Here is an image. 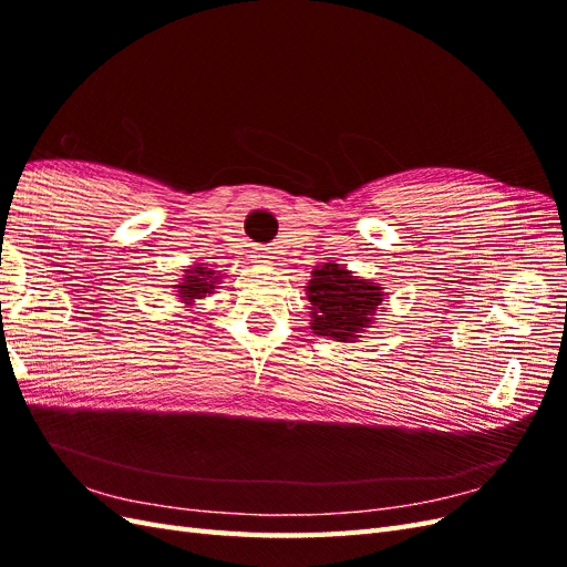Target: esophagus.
<instances>
[{"instance_id":"34e87169","label":"esophagus","mask_w":567,"mask_h":567,"mask_svg":"<svg viewBox=\"0 0 567 567\" xmlns=\"http://www.w3.org/2000/svg\"><path fill=\"white\" fill-rule=\"evenodd\" d=\"M274 260V255L269 250H257L255 252V265H269Z\"/></svg>"}]
</instances>
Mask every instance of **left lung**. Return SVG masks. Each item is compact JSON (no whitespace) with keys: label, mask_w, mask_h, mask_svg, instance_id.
<instances>
[{"label":"left lung","mask_w":567,"mask_h":567,"mask_svg":"<svg viewBox=\"0 0 567 567\" xmlns=\"http://www.w3.org/2000/svg\"><path fill=\"white\" fill-rule=\"evenodd\" d=\"M310 300V329L338 342H357L375 323V315L385 310L388 293L375 284L338 262H323L312 269L305 286Z\"/></svg>","instance_id":"left-lung-1"}]
</instances>
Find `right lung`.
<instances>
[{"instance_id": "right-lung-1", "label": "right lung", "mask_w": 567, "mask_h": 567, "mask_svg": "<svg viewBox=\"0 0 567 567\" xmlns=\"http://www.w3.org/2000/svg\"><path fill=\"white\" fill-rule=\"evenodd\" d=\"M221 279H225V274L217 271L213 265L196 262L192 267H186L182 277L175 281V298L184 307H194L205 296L217 293L221 284H225Z\"/></svg>"}]
</instances>
